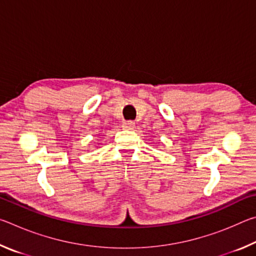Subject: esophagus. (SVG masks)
I'll return each instance as SVG.
<instances>
[{
    "label": "esophagus",
    "mask_w": 256,
    "mask_h": 256,
    "mask_svg": "<svg viewBox=\"0 0 256 256\" xmlns=\"http://www.w3.org/2000/svg\"><path fill=\"white\" fill-rule=\"evenodd\" d=\"M122 126L125 130H133L134 126H136V123H134L133 120H126V122L123 123Z\"/></svg>",
    "instance_id": "1"
}]
</instances>
